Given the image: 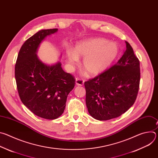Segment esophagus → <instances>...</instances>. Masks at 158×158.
Segmentation results:
<instances>
[{
	"mask_svg": "<svg viewBox=\"0 0 158 158\" xmlns=\"http://www.w3.org/2000/svg\"><path fill=\"white\" fill-rule=\"evenodd\" d=\"M84 83V81L81 78L76 79V84L77 85H82Z\"/></svg>",
	"mask_w": 158,
	"mask_h": 158,
	"instance_id": "obj_1",
	"label": "esophagus"
}]
</instances>
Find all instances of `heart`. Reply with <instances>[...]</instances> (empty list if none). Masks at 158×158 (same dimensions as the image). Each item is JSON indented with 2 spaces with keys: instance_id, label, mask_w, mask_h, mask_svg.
I'll return each instance as SVG.
<instances>
[{
  "instance_id": "b5f03b06",
  "label": "heart",
  "mask_w": 158,
  "mask_h": 158,
  "mask_svg": "<svg viewBox=\"0 0 158 158\" xmlns=\"http://www.w3.org/2000/svg\"><path fill=\"white\" fill-rule=\"evenodd\" d=\"M119 52L116 42L98 37L78 42L74 51L67 52L66 57L67 62L72 65L79 63V57H84V71L89 75L96 76L109 68L117 58Z\"/></svg>"
}]
</instances>
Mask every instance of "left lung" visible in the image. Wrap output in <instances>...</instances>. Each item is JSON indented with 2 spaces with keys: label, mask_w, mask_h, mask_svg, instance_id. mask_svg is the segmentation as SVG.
I'll use <instances>...</instances> for the list:
<instances>
[{
  "label": "left lung",
  "mask_w": 158,
  "mask_h": 158,
  "mask_svg": "<svg viewBox=\"0 0 158 158\" xmlns=\"http://www.w3.org/2000/svg\"><path fill=\"white\" fill-rule=\"evenodd\" d=\"M116 64L84 82L85 103L93 118L106 121L124 114L134 103L140 82L139 60L131 45Z\"/></svg>",
  "instance_id": "obj_1"
}]
</instances>
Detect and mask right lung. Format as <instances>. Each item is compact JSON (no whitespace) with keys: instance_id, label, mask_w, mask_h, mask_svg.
<instances>
[{"instance_id":"1","label":"right lung","mask_w":158,"mask_h":158,"mask_svg":"<svg viewBox=\"0 0 158 158\" xmlns=\"http://www.w3.org/2000/svg\"><path fill=\"white\" fill-rule=\"evenodd\" d=\"M58 31L43 29L22 45L15 66V77L21 101L36 116L55 119L64 111L67 98L75 79L62 69L61 63H43L37 53L41 42Z\"/></svg>"}]
</instances>
